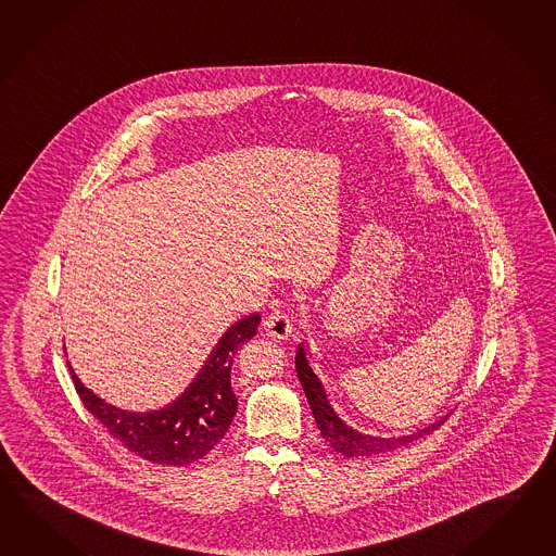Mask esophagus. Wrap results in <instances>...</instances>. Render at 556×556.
<instances>
[{
	"label": "esophagus",
	"instance_id": "34e87169",
	"mask_svg": "<svg viewBox=\"0 0 556 556\" xmlns=\"http://www.w3.org/2000/svg\"><path fill=\"white\" fill-rule=\"evenodd\" d=\"M263 329H265V333L271 334L273 339H287L293 331L291 321L283 311H275L271 315H267L263 321Z\"/></svg>",
	"mask_w": 556,
	"mask_h": 556
}]
</instances>
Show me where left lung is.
<instances>
[{
    "label": "left lung",
    "instance_id": "obj_1",
    "mask_svg": "<svg viewBox=\"0 0 556 556\" xmlns=\"http://www.w3.org/2000/svg\"><path fill=\"white\" fill-rule=\"evenodd\" d=\"M295 369L323 439L331 444L337 453H341L346 458H367L391 453L399 446H405V444L419 439L422 434L434 431L448 417V415H444L425 429L410 432V434H399V437H377V434L358 431L355 427H351L346 420L341 419L337 408L331 405V399H329V393L325 389V383L308 363V349L305 343H299V346H296Z\"/></svg>",
    "mask_w": 556,
    "mask_h": 556
}]
</instances>
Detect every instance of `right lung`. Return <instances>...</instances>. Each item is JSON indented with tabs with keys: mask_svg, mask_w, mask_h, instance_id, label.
<instances>
[{
	"mask_svg": "<svg viewBox=\"0 0 556 556\" xmlns=\"http://www.w3.org/2000/svg\"><path fill=\"white\" fill-rule=\"evenodd\" d=\"M260 323V313L235 321L213 346L186 391L153 410L115 407L87 389L72 363L67 365L87 410L110 434L153 465L184 467L205 457L229 429L237 413V396L231 389L235 353L255 337Z\"/></svg>",
	"mask_w": 556,
	"mask_h": 556,
	"instance_id": "obj_1",
	"label": "right lung"
}]
</instances>
